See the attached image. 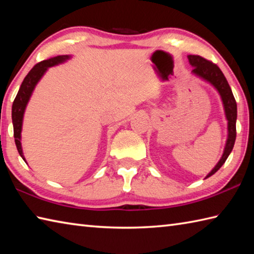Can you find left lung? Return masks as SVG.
<instances>
[{
    "label": "left lung",
    "instance_id": "obj_1",
    "mask_svg": "<svg viewBox=\"0 0 254 254\" xmlns=\"http://www.w3.org/2000/svg\"><path fill=\"white\" fill-rule=\"evenodd\" d=\"M188 61H190V64L193 67L191 72L203 79L205 81L212 84L216 88V90L219 92L223 109H225L226 119L228 121V138L225 150H223L220 161L217 163V165L213 167V170L206 176V178H208L213 175L225 164L228 156H229V154L232 151L233 145H235L237 135V102L225 74L222 73L220 68L216 64L207 61V59L202 58L201 56H198V55H188Z\"/></svg>",
    "mask_w": 254,
    "mask_h": 254
}]
</instances>
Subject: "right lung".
Wrapping results in <instances>:
<instances>
[{
    "mask_svg": "<svg viewBox=\"0 0 254 254\" xmlns=\"http://www.w3.org/2000/svg\"><path fill=\"white\" fill-rule=\"evenodd\" d=\"M70 56L68 55H62V56L53 57L46 59L38 63L37 64L32 68V70L27 73V76L24 78V80L21 84V88L16 94V97L14 99L13 106H12V121H13V128H14V138L15 144H16L17 151L19 155L22 156L23 160L25 161L22 150V144H21V132H22V126H23V118L24 112L26 109L27 103L29 101L32 93L34 91L35 87H36L37 82L41 80V78L44 76V73L46 72L49 67L56 66L62 63H64Z\"/></svg>",
    "mask_w": 254,
    "mask_h": 254,
    "instance_id": "obj_1",
    "label": "right lung"
}]
</instances>
